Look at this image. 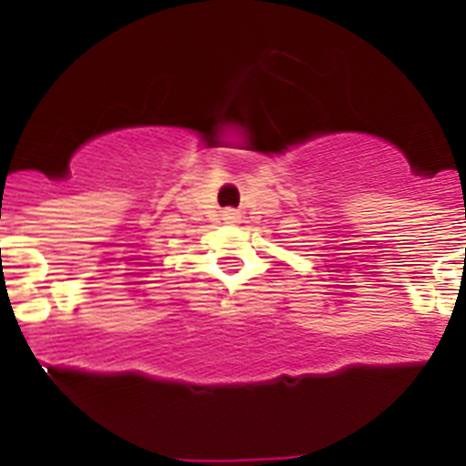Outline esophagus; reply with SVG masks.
<instances>
[{
    "mask_svg": "<svg viewBox=\"0 0 466 466\" xmlns=\"http://www.w3.org/2000/svg\"><path fill=\"white\" fill-rule=\"evenodd\" d=\"M228 219H236V215H233V212H228Z\"/></svg>",
    "mask_w": 466,
    "mask_h": 466,
    "instance_id": "34e87169",
    "label": "esophagus"
}]
</instances>
